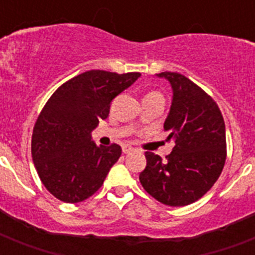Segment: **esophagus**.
<instances>
[{
	"instance_id": "esophagus-1",
	"label": "esophagus",
	"mask_w": 255,
	"mask_h": 255,
	"mask_svg": "<svg viewBox=\"0 0 255 255\" xmlns=\"http://www.w3.org/2000/svg\"><path fill=\"white\" fill-rule=\"evenodd\" d=\"M133 151H135V148L131 147V145H123V153H126V155H127V153H131V152Z\"/></svg>"
}]
</instances>
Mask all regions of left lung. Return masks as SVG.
Instances as JSON below:
<instances>
[{
    "instance_id": "8db88e82",
    "label": "left lung",
    "mask_w": 255,
    "mask_h": 255,
    "mask_svg": "<svg viewBox=\"0 0 255 255\" xmlns=\"http://www.w3.org/2000/svg\"><path fill=\"white\" fill-rule=\"evenodd\" d=\"M172 86V104L164 131L174 147L167 160L145 152L147 167L139 180L161 204L185 206L214 185L226 160L225 122L217 103L201 87L178 73L157 74Z\"/></svg>"
}]
</instances>
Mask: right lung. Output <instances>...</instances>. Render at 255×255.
I'll list each match as a JSON object with an SVG mask.
<instances>
[{"instance_id": "right-lung-1", "label": "right lung", "mask_w": 255, "mask_h": 255, "mask_svg": "<svg viewBox=\"0 0 255 255\" xmlns=\"http://www.w3.org/2000/svg\"><path fill=\"white\" fill-rule=\"evenodd\" d=\"M140 73L91 70L57 88L34 124L31 156L45 188L63 202L91 197L119 160L118 144L98 147L91 131L107 119L112 99Z\"/></svg>"}]
</instances>
